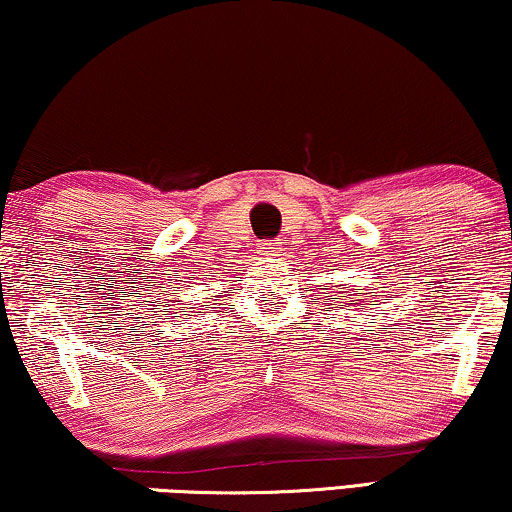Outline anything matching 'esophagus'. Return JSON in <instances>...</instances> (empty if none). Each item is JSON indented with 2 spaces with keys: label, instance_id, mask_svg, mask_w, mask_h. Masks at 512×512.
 <instances>
[{
  "label": "esophagus",
  "instance_id": "obj_1",
  "mask_svg": "<svg viewBox=\"0 0 512 512\" xmlns=\"http://www.w3.org/2000/svg\"><path fill=\"white\" fill-rule=\"evenodd\" d=\"M279 247H282V242H277V240H265V242H261V247H258V251H261L263 256H272V254H277Z\"/></svg>",
  "mask_w": 512,
  "mask_h": 512
}]
</instances>
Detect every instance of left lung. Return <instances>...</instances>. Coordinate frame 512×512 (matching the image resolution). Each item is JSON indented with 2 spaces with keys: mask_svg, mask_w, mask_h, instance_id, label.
I'll use <instances>...</instances> for the list:
<instances>
[{
  "mask_svg": "<svg viewBox=\"0 0 512 512\" xmlns=\"http://www.w3.org/2000/svg\"><path fill=\"white\" fill-rule=\"evenodd\" d=\"M352 305H354V303H352Z\"/></svg>",
  "mask_w": 512,
  "mask_h": 512,
  "instance_id": "8db88e82",
  "label": "left lung"
}]
</instances>
